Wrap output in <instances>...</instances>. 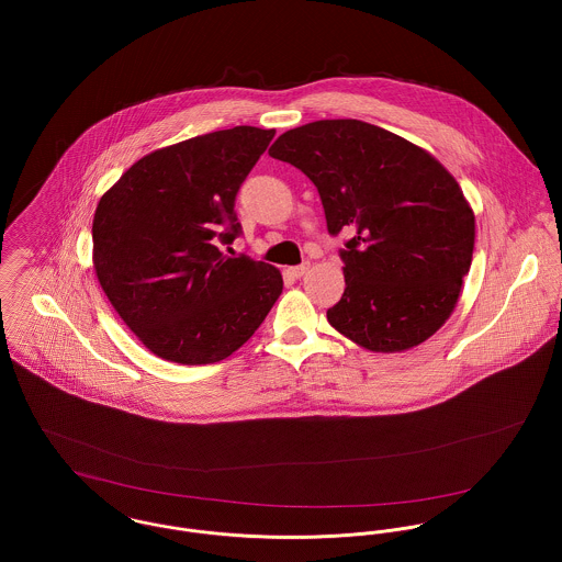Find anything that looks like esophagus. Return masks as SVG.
Listing matches in <instances>:
<instances>
[{
    "mask_svg": "<svg viewBox=\"0 0 562 562\" xmlns=\"http://www.w3.org/2000/svg\"><path fill=\"white\" fill-rule=\"evenodd\" d=\"M307 270H310V263H301V266L290 268V274H292V277H296V279H301V277H305V274H307Z\"/></svg>",
    "mask_w": 562,
    "mask_h": 562,
    "instance_id": "obj_1",
    "label": "esophagus"
}]
</instances>
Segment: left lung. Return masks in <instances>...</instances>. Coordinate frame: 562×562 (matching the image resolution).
Listing matches in <instances>:
<instances>
[{
  "label": "left lung",
  "instance_id": "1",
  "mask_svg": "<svg viewBox=\"0 0 562 562\" xmlns=\"http://www.w3.org/2000/svg\"><path fill=\"white\" fill-rule=\"evenodd\" d=\"M268 154L314 181L328 234L352 236L328 324L370 352H404L432 337L459 303L476 240L474 210L450 170L355 119L290 130Z\"/></svg>",
  "mask_w": 562,
  "mask_h": 562
}]
</instances>
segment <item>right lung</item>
<instances>
[{
    "label": "right lung",
    "instance_id": "1",
    "mask_svg": "<svg viewBox=\"0 0 562 562\" xmlns=\"http://www.w3.org/2000/svg\"><path fill=\"white\" fill-rule=\"evenodd\" d=\"M274 138L238 125L161 147L101 194L92 268L121 321L156 357L216 363L246 344L283 292L279 268L227 257L236 194Z\"/></svg>",
    "mask_w": 562,
    "mask_h": 562
}]
</instances>
